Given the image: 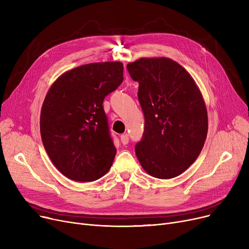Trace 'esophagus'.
Wrapping results in <instances>:
<instances>
[{"instance_id":"esophagus-1","label":"esophagus","mask_w":249,"mask_h":249,"mask_svg":"<svg viewBox=\"0 0 249 249\" xmlns=\"http://www.w3.org/2000/svg\"><path fill=\"white\" fill-rule=\"evenodd\" d=\"M120 138H121V142H122V144H123V145H126L127 143L129 142V137H128V135H127V134H123V135H121V136H120Z\"/></svg>"}]
</instances>
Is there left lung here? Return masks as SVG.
I'll list each match as a JSON object with an SVG mask.
<instances>
[{
	"label": "left lung",
	"instance_id": "8db88e82",
	"mask_svg": "<svg viewBox=\"0 0 249 249\" xmlns=\"http://www.w3.org/2000/svg\"><path fill=\"white\" fill-rule=\"evenodd\" d=\"M139 84L138 99L144 114L137 159L151 177L169 179L184 173L198 159L208 133L203 95L192 75L168 57H141L127 64Z\"/></svg>",
	"mask_w": 249,
	"mask_h": 249
}]
</instances>
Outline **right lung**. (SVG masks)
Here are the masks:
<instances>
[{
	"label": "right lung",
	"mask_w": 249,
	"mask_h": 249,
	"mask_svg": "<svg viewBox=\"0 0 249 249\" xmlns=\"http://www.w3.org/2000/svg\"><path fill=\"white\" fill-rule=\"evenodd\" d=\"M123 82L120 61L93 62L59 75L49 88L40 113L44 148L58 171L76 181L106 175L116 147L103 101Z\"/></svg>",
	"instance_id": "1"
}]
</instances>
